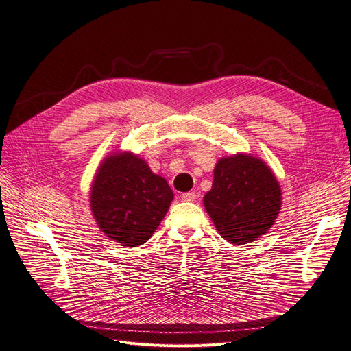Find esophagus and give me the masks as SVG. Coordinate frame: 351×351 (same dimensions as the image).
I'll return each mask as SVG.
<instances>
[{"mask_svg": "<svg viewBox=\"0 0 351 351\" xmlns=\"http://www.w3.org/2000/svg\"><path fill=\"white\" fill-rule=\"evenodd\" d=\"M181 199L182 201H195L197 199V194L193 191V193H182L181 194Z\"/></svg>", "mask_w": 351, "mask_h": 351, "instance_id": "obj_1", "label": "esophagus"}]
</instances>
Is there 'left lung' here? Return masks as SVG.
<instances>
[{
  "instance_id": "8db88e82",
  "label": "left lung",
  "mask_w": 351,
  "mask_h": 351,
  "mask_svg": "<svg viewBox=\"0 0 351 351\" xmlns=\"http://www.w3.org/2000/svg\"><path fill=\"white\" fill-rule=\"evenodd\" d=\"M202 201L218 234L230 243L245 245L272 228L282 190L263 160L237 153L217 161L213 187Z\"/></svg>"
}]
</instances>
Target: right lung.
Here are the masks:
<instances>
[{"mask_svg": "<svg viewBox=\"0 0 351 351\" xmlns=\"http://www.w3.org/2000/svg\"><path fill=\"white\" fill-rule=\"evenodd\" d=\"M90 210L100 231L121 246L147 242L174 198L166 178L132 152L103 158L90 187Z\"/></svg>", "mask_w": 351, "mask_h": 351, "instance_id": "obj_1", "label": "right lung"}]
</instances>
